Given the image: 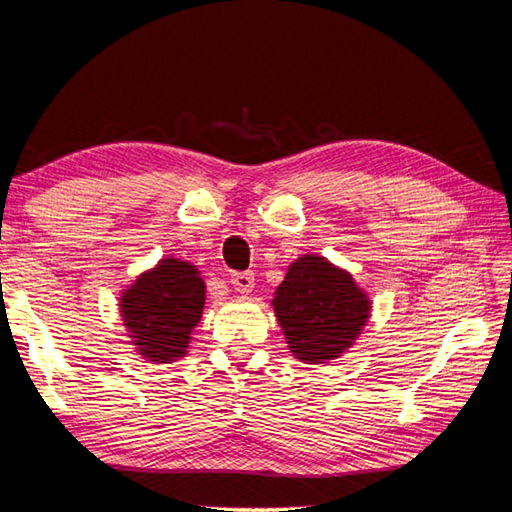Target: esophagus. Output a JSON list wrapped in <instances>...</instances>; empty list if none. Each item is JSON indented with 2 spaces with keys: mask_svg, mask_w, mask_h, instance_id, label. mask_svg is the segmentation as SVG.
<instances>
[{
  "mask_svg": "<svg viewBox=\"0 0 512 512\" xmlns=\"http://www.w3.org/2000/svg\"><path fill=\"white\" fill-rule=\"evenodd\" d=\"M230 284H233L239 293H250V290L255 288V275L253 273H233L230 275Z\"/></svg>",
  "mask_w": 512,
  "mask_h": 512,
  "instance_id": "esophagus-1",
  "label": "esophagus"
}]
</instances>
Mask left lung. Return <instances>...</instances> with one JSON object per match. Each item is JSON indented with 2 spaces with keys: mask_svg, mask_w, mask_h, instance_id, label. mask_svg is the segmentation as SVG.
<instances>
[{
  "mask_svg": "<svg viewBox=\"0 0 512 512\" xmlns=\"http://www.w3.org/2000/svg\"><path fill=\"white\" fill-rule=\"evenodd\" d=\"M273 308L290 353L306 364L337 359L370 317V299L353 275L319 255H302L288 266Z\"/></svg>",
  "mask_w": 512,
  "mask_h": 512,
  "instance_id": "1",
  "label": "left lung"
}]
</instances>
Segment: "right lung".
Instances as JSON below:
<instances>
[{"instance_id":"add662e5","label":"right lung","mask_w":512,"mask_h":512,"mask_svg":"<svg viewBox=\"0 0 512 512\" xmlns=\"http://www.w3.org/2000/svg\"><path fill=\"white\" fill-rule=\"evenodd\" d=\"M206 284L186 259H159L119 297L130 344L153 364H170L188 353L190 335L202 319Z\"/></svg>"}]
</instances>
